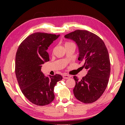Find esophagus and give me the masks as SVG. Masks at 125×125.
Listing matches in <instances>:
<instances>
[{
	"label": "esophagus",
	"instance_id": "34e87169",
	"mask_svg": "<svg viewBox=\"0 0 125 125\" xmlns=\"http://www.w3.org/2000/svg\"><path fill=\"white\" fill-rule=\"evenodd\" d=\"M63 78H64V79H69V78H71V76L69 75L64 74V75H63Z\"/></svg>",
	"mask_w": 125,
	"mask_h": 125
}]
</instances>
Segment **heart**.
<instances>
[{
  "label": "heart",
  "mask_w": 125,
  "mask_h": 125,
  "mask_svg": "<svg viewBox=\"0 0 125 125\" xmlns=\"http://www.w3.org/2000/svg\"><path fill=\"white\" fill-rule=\"evenodd\" d=\"M69 43H71V42H66L65 45H67V44H69Z\"/></svg>",
  "instance_id": "b5f03b06"
}]
</instances>
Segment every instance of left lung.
Wrapping results in <instances>:
<instances>
[{"instance_id": "obj_1", "label": "left lung", "mask_w": 125, "mask_h": 125, "mask_svg": "<svg viewBox=\"0 0 125 125\" xmlns=\"http://www.w3.org/2000/svg\"><path fill=\"white\" fill-rule=\"evenodd\" d=\"M64 37L77 44L78 60L83 62L82 67L87 71L86 75L81 80L73 77L75 81L74 95L82 103L95 102L106 88L110 74L109 53L104 42L95 34L86 30H77Z\"/></svg>"}]
</instances>
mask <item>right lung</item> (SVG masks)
I'll return each mask as SVG.
<instances>
[{
	"mask_svg": "<svg viewBox=\"0 0 125 125\" xmlns=\"http://www.w3.org/2000/svg\"><path fill=\"white\" fill-rule=\"evenodd\" d=\"M60 35L36 32L27 37L19 46L15 57V74L24 96L34 104L44 106L54 99V88L62 79L60 74L45 76L42 65L50 61L47 52Z\"/></svg>",
	"mask_w": 125,
	"mask_h": 125,
	"instance_id": "right-lung-1",
	"label": "right lung"
}]
</instances>
